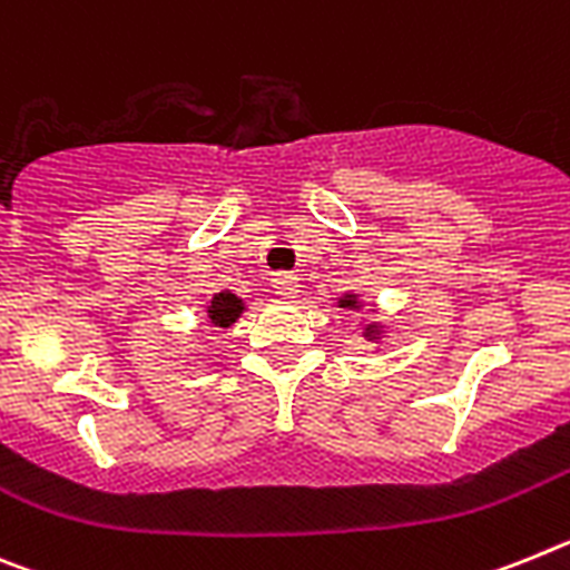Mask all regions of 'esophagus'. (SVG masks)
Wrapping results in <instances>:
<instances>
[{
  "label": "esophagus",
  "mask_w": 570,
  "mask_h": 570,
  "mask_svg": "<svg viewBox=\"0 0 570 570\" xmlns=\"http://www.w3.org/2000/svg\"><path fill=\"white\" fill-rule=\"evenodd\" d=\"M272 286H275L278 295H284V298H295V295H298V278H295V272H275V275H272Z\"/></svg>",
  "instance_id": "1"
}]
</instances>
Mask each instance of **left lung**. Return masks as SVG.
I'll return each instance as SVG.
<instances>
[{"mask_svg":"<svg viewBox=\"0 0 570 570\" xmlns=\"http://www.w3.org/2000/svg\"><path fill=\"white\" fill-rule=\"evenodd\" d=\"M341 306H346V309L358 306V295H346V298H341Z\"/></svg>","mask_w":570,"mask_h":570,"instance_id":"obj_1","label":"left lung"}]
</instances>
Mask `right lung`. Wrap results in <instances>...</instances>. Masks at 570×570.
<instances>
[{
    "instance_id": "1",
    "label": "right lung",
    "mask_w": 570,
    "mask_h": 570,
    "mask_svg": "<svg viewBox=\"0 0 570 570\" xmlns=\"http://www.w3.org/2000/svg\"><path fill=\"white\" fill-rule=\"evenodd\" d=\"M240 313H244V304L232 292H217L209 304V318L215 326H232L240 318Z\"/></svg>"
}]
</instances>
